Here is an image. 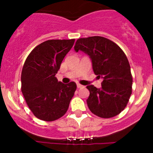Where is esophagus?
<instances>
[{
	"label": "esophagus",
	"mask_w": 153,
	"mask_h": 153,
	"mask_svg": "<svg viewBox=\"0 0 153 153\" xmlns=\"http://www.w3.org/2000/svg\"><path fill=\"white\" fill-rule=\"evenodd\" d=\"M76 86H77V88H83V86H82V85L81 84H79V83H77V84H76Z\"/></svg>",
	"instance_id": "1"
}]
</instances>
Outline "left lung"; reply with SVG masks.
I'll use <instances>...</instances> for the list:
<instances>
[{
  "label": "left lung",
  "mask_w": 153,
  "mask_h": 153,
  "mask_svg": "<svg viewBox=\"0 0 153 153\" xmlns=\"http://www.w3.org/2000/svg\"><path fill=\"white\" fill-rule=\"evenodd\" d=\"M92 60L93 72L102 78V87L86 86L90 96L86 100L90 111L101 118H111L125 109L132 94V76L130 66L123 50L103 36L79 38L74 46Z\"/></svg>",
  "instance_id": "obj_1"
}]
</instances>
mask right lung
I'll return each mask as SVG.
<instances>
[{"instance_id": "right-lung-1", "label": "right lung", "mask_w": 153, "mask_h": 153, "mask_svg": "<svg viewBox=\"0 0 153 153\" xmlns=\"http://www.w3.org/2000/svg\"><path fill=\"white\" fill-rule=\"evenodd\" d=\"M74 39L49 40L36 46L27 57L21 73V91L36 118L51 122L68 109L76 84H63L55 76Z\"/></svg>"}]
</instances>
